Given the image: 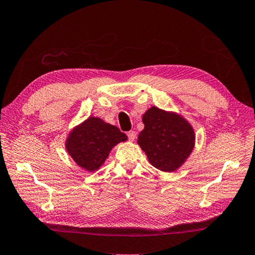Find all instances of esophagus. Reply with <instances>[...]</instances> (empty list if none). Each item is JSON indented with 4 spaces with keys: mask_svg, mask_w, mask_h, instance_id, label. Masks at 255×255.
I'll use <instances>...</instances> for the list:
<instances>
[{
    "mask_svg": "<svg viewBox=\"0 0 255 255\" xmlns=\"http://www.w3.org/2000/svg\"><path fill=\"white\" fill-rule=\"evenodd\" d=\"M128 137L129 141H134L136 138V132L135 131L128 132Z\"/></svg>",
    "mask_w": 255,
    "mask_h": 255,
    "instance_id": "obj_1",
    "label": "esophagus"
}]
</instances>
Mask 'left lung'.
Wrapping results in <instances>:
<instances>
[{
    "mask_svg": "<svg viewBox=\"0 0 255 255\" xmlns=\"http://www.w3.org/2000/svg\"><path fill=\"white\" fill-rule=\"evenodd\" d=\"M137 143L156 169L172 172L183 164L194 147L193 128L181 115L152 107L143 114Z\"/></svg>",
    "mask_w": 255,
    "mask_h": 255,
    "instance_id": "obj_1",
    "label": "left lung"
}]
</instances>
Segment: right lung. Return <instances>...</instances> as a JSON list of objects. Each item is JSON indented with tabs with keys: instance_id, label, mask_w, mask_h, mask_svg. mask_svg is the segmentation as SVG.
I'll list each match as a JSON object with an SVG mask.
<instances>
[{
	"instance_id": "add662e5",
	"label": "right lung",
	"mask_w": 255,
	"mask_h": 255,
	"mask_svg": "<svg viewBox=\"0 0 255 255\" xmlns=\"http://www.w3.org/2000/svg\"><path fill=\"white\" fill-rule=\"evenodd\" d=\"M128 136L100 118H89L69 134L65 147L76 164L93 172L103 164L112 147Z\"/></svg>"
}]
</instances>
